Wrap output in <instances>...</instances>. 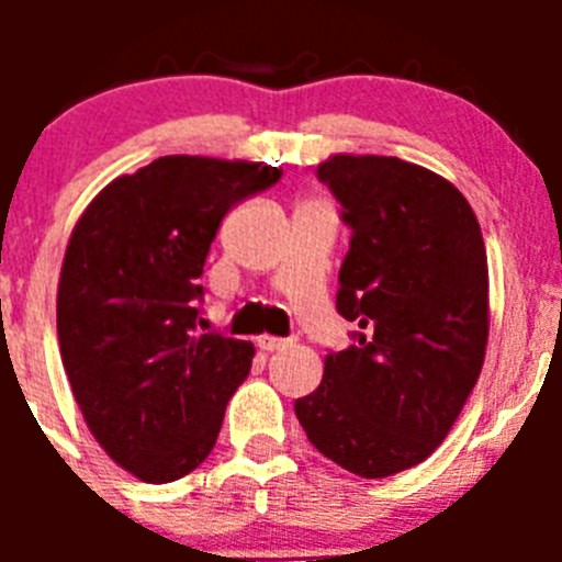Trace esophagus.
Returning <instances> with one entry per match:
<instances>
[{
    "label": "esophagus",
    "instance_id": "obj_1",
    "mask_svg": "<svg viewBox=\"0 0 562 562\" xmlns=\"http://www.w3.org/2000/svg\"><path fill=\"white\" fill-rule=\"evenodd\" d=\"M292 342L284 340V337H272V335H261L258 337V349L261 351H281V349H290Z\"/></svg>",
    "mask_w": 562,
    "mask_h": 562
}]
</instances>
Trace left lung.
Here are the masks:
<instances>
[{"instance_id":"obj_1","label":"left lung","mask_w":562,"mask_h":562,"mask_svg":"<svg viewBox=\"0 0 562 562\" xmlns=\"http://www.w3.org/2000/svg\"><path fill=\"white\" fill-rule=\"evenodd\" d=\"M317 180L351 231L337 312L351 346L295 416L326 459L385 479L439 448L475 389L486 351V250L459 188L400 157L337 154Z\"/></svg>"}]
</instances>
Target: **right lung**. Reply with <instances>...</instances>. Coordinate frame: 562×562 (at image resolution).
Wrapping results in <instances>:
<instances>
[{
  "label": "right lung",
  "mask_w": 562,
  "mask_h": 562,
  "mask_svg": "<svg viewBox=\"0 0 562 562\" xmlns=\"http://www.w3.org/2000/svg\"><path fill=\"white\" fill-rule=\"evenodd\" d=\"M281 168L160 157L109 182L78 220L58 284V346L101 448L137 479L188 475L252 366L247 340L200 335V276L225 213Z\"/></svg>",
  "instance_id": "obj_1"
}]
</instances>
